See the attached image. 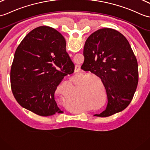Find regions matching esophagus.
<instances>
[{"mask_svg": "<svg viewBox=\"0 0 150 150\" xmlns=\"http://www.w3.org/2000/svg\"><path fill=\"white\" fill-rule=\"evenodd\" d=\"M80 69H81V67H80V65L76 64L75 65V72H78Z\"/></svg>", "mask_w": 150, "mask_h": 150, "instance_id": "1", "label": "esophagus"}]
</instances>
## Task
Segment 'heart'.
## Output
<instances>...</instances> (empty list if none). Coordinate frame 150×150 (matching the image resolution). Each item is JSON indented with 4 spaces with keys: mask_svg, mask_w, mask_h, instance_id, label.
<instances>
[{
    "mask_svg": "<svg viewBox=\"0 0 150 150\" xmlns=\"http://www.w3.org/2000/svg\"><path fill=\"white\" fill-rule=\"evenodd\" d=\"M85 96L88 99L91 100V102L95 105H98L100 103V99L99 98V96L97 95L96 93L95 92V89L93 88H91L89 90V91L86 94Z\"/></svg>",
    "mask_w": 150,
    "mask_h": 150,
    "instance_id": "b5f03b06",
    "label": "heart"
}]
</instances>
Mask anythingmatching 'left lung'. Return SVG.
Returning <instances> with one entry per match:
<instances>
[{
    "mask_svg": "<svg viewBox=\"0 0 150 150\" xmlns=\"http://www.w3.org/2000/svg\"><path fill=\"white\" fill-rule=\"evenodd\" d=\"M83 54L81 68L101 79L107 95L106 109L94 116L108 117L126 109L139 81L137 61L127 38L110 28L99 29L86 41Z\"/></svg>",
    "mask_w": 150,
    "mask_h": 150,
    "instance_id": "1",
    "label": "left lung"
}]
</instances>
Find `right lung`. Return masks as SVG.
Here are the masks:
<instances>
[{
	"label": "right lung",
	"mask_w": 150,
	"mask_h": 150,
	"mask_svg": "<svg viewBox=\"0 0 150 150\" xmlns=\"http://www.w3.org/2000/svg\"><path fill=\"white\" fill-rule=\"evenodd\" d=\"M75 65L57 30L40 26L27 34L15 51L10 73L11 87L20 105L41 116L62 113L54 93Z\"/></svg>",
	"instance_id": "1"
}]
</instances>
